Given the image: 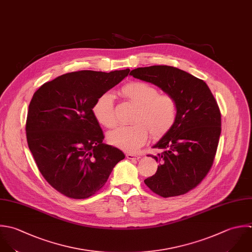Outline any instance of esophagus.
I'll return each mask as SVG.
<instances>
[{"instance_id":"obj_1","label":"esophagus","mask_w":252,"mask_h":252,"mask_svg":"<svg viewBox=\"0 0 252 252\" xmlns=\"http://www.w3.org/2000/svg\"><path fill=\"white\" fill-rule=\"evenodd\" d=\"M126 157L127 159H129V160H138V159L140 158L138 155L131 154V153H127V154L126 155Z\"/></svg>"}]
</instances>
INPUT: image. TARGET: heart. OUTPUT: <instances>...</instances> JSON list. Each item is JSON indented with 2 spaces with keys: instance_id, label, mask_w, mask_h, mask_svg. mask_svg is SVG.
<instances>
[{
  "instance_id": "heart-1",
  "label": "heart",
  "mask_w": 252,
  "mask_h": 252,
  "mask_svg": "<svg viewBox=\"0 0 252 252\" xmlns=\"http://www.w3.org/2000/svg\"><path fill=\"white\" fill-rule=\"evenodd\" d=\"M120 94L136 106L131 117L133 125L115 128L108 133L111 144L127 152H134L148 137H159L169 131L178 118V103L169 94H159V90L142 81H132L124 85ZM95 120L105 127L116 125L114 98L109 92L101 94L92 106Z\"/></svg>"
}]
</instances>
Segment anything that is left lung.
<instances>
[{"mask_svg":"<svg viewBox=\"0 0 252 252\" xmlns=\"http://www.w3.org/2000/svg\"><path fill=\"white\" fill-rule=\"evenodd\" d=\"M153 83L178 103L173 127L153 146L161 152L148 155L159 162L157 172L144 181L162 197L185 194L209 173L221 134V113L207 84L192 74L170 65L137 67L129 73Z\"/></svg>","mask_w":252,"mask_h":252,"instance_id":"1","label":"left lung"}]
</instances>
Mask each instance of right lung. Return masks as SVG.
<instances>
[{
	"label": "right lung",
	"mask_w": 252,
	"mask_h": 252,
	"mask_svg": "<svg viewBox=\"0 0 252 252\" xmlns=\"http://www.w3.org/2000/svg\"><path fill=\"white\" fill-rule=\"evenodd\" d=\"M128 72L129 68L68 72L33 94L25 126L28 147L44 179L62 194L90 197L125 159L120 149L103 143L104 133L92 106Z\"/></svg>",
	"instance_id": "add662e5"
}]
</instances>
